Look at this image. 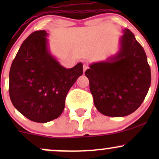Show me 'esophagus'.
Listing matches in <instances>:
<instances>
[{
	"instance_id": "34e87169",
	"label": "esophagus",
	"mask_w": 159,
	"mask_h": 159,
	"mask_svg": "<svg viewBox=\"0 0 159 159\" xmlns=\"http://www.w3.org/2000/svg\"><path fill=\"white\" fill-rule=\"evenodd\" d=\"M83 69H84V72H85V71L88 69V66H87V64H84Z\"/></svg>"
}]
</instances>
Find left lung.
I'll use <instances>...</instances> for the list:
<instances>
[{"instance_id":"left-lung-1","label":"left lung","mask_w":159,"mask_h":159,"mask_svg":"<svg viewBox=\"0 0 159 159\" xmlns=\"http://www.w3.org/2000/svg\"><path fill=\"white\" fill-rule=\"evenodd\" d=\"M118 52L106 61L89 66L85 75L95 107L108 116H125L134 112L147 96L151 84L150 67L143 47L125 28Z\"/></svg>"}]
</instances>
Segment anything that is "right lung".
Instances as JSON below:
<instances>
[{
	"instance_id": "right-lung-1",
	"label": "right lung",
	"mask_w": 159,
	"mask_h": 159,
	"mask_svg": "<svg viewBox=\"0 0 159 159\" xmlns=\"http://www.w3.org/2000/svg\"><path fill=\"white\" fill-rule=\"evenodd\" d=\"M45 30L32 33L20 47L10 71L13 106L27 119L47 123L61 116L67 93L83 74V64L63 67L51 53Z\"/></svg>"
}]
</instances>
